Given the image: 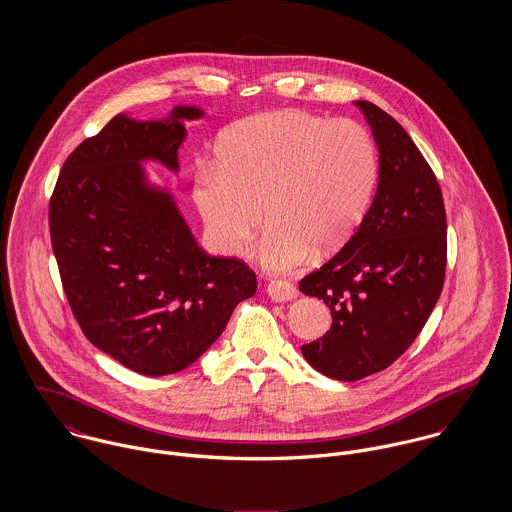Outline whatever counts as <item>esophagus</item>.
<instances>
[{
  "instance_id": "1",
  "label": "esophagus",
  "mask_w": 512,
  "mask_h": 512,
  "mask_svg": "<svg viewBox=\"0 0 512 512\" xmlns=\"http://www.w3.org/2000/svg\"><path fill=\"white\" fill-rule=\"evenodd\" d=\"M266 292H268V297H270L272 301H278V303H282V301H290V299H295V297H297V290H295V286L290 284V282H282V280H274V282H270Z\"/></svg>"
}]
</instances>
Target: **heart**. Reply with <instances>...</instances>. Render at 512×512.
Wrapping results in <instances>:
<instances>
[{
	"label": "heart",
	"mask_w": 512,
	"mask_h": 512,
	"mask_svg": "<svg viewBox=\"0 0 512 512\" xmlns=\"http://www.w3.org/2000/svg\"><path fill=\"white\" fill-rule=\"evenodd\" d=\"M376 181L378 151L365 126L278 110L224 134L217 165L195 175L193 199L211 240L228 256L246 252L266 213L260 260L272 272H290L311 250L333 254L355 236Z\"/></svg>",
	"instance_id": "heart-1"
}]
</instances>
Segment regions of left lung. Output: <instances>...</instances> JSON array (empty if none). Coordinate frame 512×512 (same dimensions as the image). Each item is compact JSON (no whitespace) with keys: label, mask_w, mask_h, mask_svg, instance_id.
Listing matches in <instances>:
<instances>
[{"label":"left lung","mask_w":512,"mask_h":512,"mask_svg":"<svg viewBox=\"0 0 512 512\" xmlns=\"http://www.w3.org/2000/svg\"><path fill=\"white\" fill-rule=\"evenodd\" d=\"M355 104L378 147L376 195L355 236L299 282L333 317L301 353L343 382L404 355L438 303L447 262V220L432 167L392 116L366 100Z\"/></svg>","instance_id":"1"}]
</instances>
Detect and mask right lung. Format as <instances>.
<instances>
[{
    "label": "right lung",
    "instance_id": "1",
    "mask_svg": "<svg viewBox=\"0 0 512 512\" xmlns=\"http://www.w3.org/2000/svg\"><path fill=\"white\" fill-rule=\"evenodd\" d=\"M203 116L183 104L159 120L114 116L67 157L51 197L53 252L80 329L146 376L193 365L256 293L244 262L201 250L171 191L144 167L177 173L185 122Z\"/></svg>",
    "mask_w": 512,
    "mask_h": 512
}]
</instances>
